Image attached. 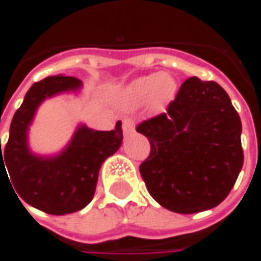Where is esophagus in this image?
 <instances>
[{"label":"esophagus","mask_w":261,"mask_h":261,"mask_svg":"<svg viewBox=\"0 0 261 261\" xmlns=\"http://www.w3.org/2000/svg\"><path fill=\"white\" fill-rule=\"evenodd\" d=\"M133 131H134V121L131 119H125L123 121V133H124V136H130Z\"/></svg>","instance_id":"34e87169"}]
</instances>
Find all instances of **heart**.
<instances>
[{
  "mask_svg": "<svg viewBox=\"0 0 261 261\" xmlns=\"http://www.w3.org/2000/svg\"><path fill=\"white\" fill-rule=\"evenodd\" d=\"M177 84L170 75L162 72L138 76L120 92V103L124 108H134L149 100V108L159 112L169 105L176 96Z\"/></svg>",
  "mask_w": 261,
  "mask_h": 261,
  "instance_id": "b5f03b06",
  "label": "heart"
}]
</instances>
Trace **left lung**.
Wrapping results in <instances>:
<instances>
[{"label": "left lung", "instance_id": "left-lung-1", "mask_svg": "<svg viewBox=\"0 0 261 261\" xmlns=\"http://www.w3.org/2000/svg\"><path fill=\"white\" fill-rule=\"evenodd\" d=\"M137 131L151 144L140 173L162 207L201 213L229 194L243 166L242 123L217 82L186 80L168 112L142 121Z\"/></svg>", "mask_w": 261, "mask_h": 261}]
</instances>
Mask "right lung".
I'll list each match as a JSON object with an SVG mask.
<instances>
[{"label": "right lung", "mask_w": 261, "mask_h": 261, "mask_svg": "<svg viewBox=\"0 0 261 261\" xmlns=\"http://www.w3.org/2000/svg\"><path fill=\"white\" fill-rule=\"evenodd\" d=\"M81 88L78 78L64 75L35 82L14 114L4 151L0 140V175L1 170L7 177L10 173L8 180L12 181L18 198L51 215L80 211L92 201L100 166L117 152L123 141L121 121L112 131H95L81 124L61 152L48 156L32 152L28 131L42 102Z\"/></svg>", "instance_id": "obj_1"}]
</instances>
